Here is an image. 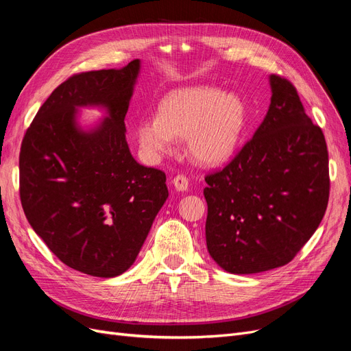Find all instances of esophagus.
<instances>
[{"mask_svg":"<svg viewBox=\"0 0 351 351\" xmlns=\"http://www.w3.org/2000/svg\"><path fill=\"white\" fill-rule=\"evenodd\" d=\"M173 184H174V187L178 190V192H184V190H186L187 186H189V180H187L186 176L178 174V176H176V177L173 178Z\"/></svg>","mask_w":351,"mask_h":351,"instance_id":"obj_1","label":"esophagus"}]
</instances>
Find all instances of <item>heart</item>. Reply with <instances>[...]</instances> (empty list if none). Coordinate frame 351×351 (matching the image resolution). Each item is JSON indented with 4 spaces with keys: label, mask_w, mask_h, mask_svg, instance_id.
<instances>
[{
    "label": "heart",
    "mask_w": 351,
    "mask_h": 351,
    "mask_svg": "<svg viewBox=\"0 0 351 351\" xmlns=\"http://www.w3.org/2000/svg\"><path fill=\"white\" fill-rule=\"evenodd\" d=\"M246 107L236 93L193 86L169 92L158 117L137 124V139L151 156L171 151L174 137L186 139L187 151L202 165H218L234 154L246 127Z\"/></svg>",
    "instance_id": "obj_1"
}]
</instances>
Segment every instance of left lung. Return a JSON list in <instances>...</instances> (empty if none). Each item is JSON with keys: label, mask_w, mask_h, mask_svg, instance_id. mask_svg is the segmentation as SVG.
<instances>
[{"label": "left lung", "mask_w": 351, "mask_h": 351, "mask_svg": "<svg viewBox=\"0 0 351 351\" xmlns=\"http://www.w3.org/2000/svg\"><path fill=\"white\" fill-rule=\"evenodd\" d=\"M269 110L231 161L205 177L206 246L222 269L258 274L294 259L325 215V136L290 80L271 74Z\"/></svg>", "instance_id": "obj_1"}]
</instances>
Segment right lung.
Wrapping results in <instances>:
<instances>
[{
	"label": "right lung",
	"mask_w": 351,
	"mask_h": 351,
	"mask_svg": "<svg viewBox=\"0 0 351 351\" xmlns=\"http://www.w3.org/2000/svg\"><path fill=\"white\" fill-rule=\"evenodd\" d=\"M141 70L73 74L49 95L20 147V200L48 249L67 267L112 278L129 269L168 197L165 173L136 162L124 119ZM105 106L109 117L83 132L75 108Z\"/></svg>",
	"instance_id": "add662e5"
}]
</instances>
